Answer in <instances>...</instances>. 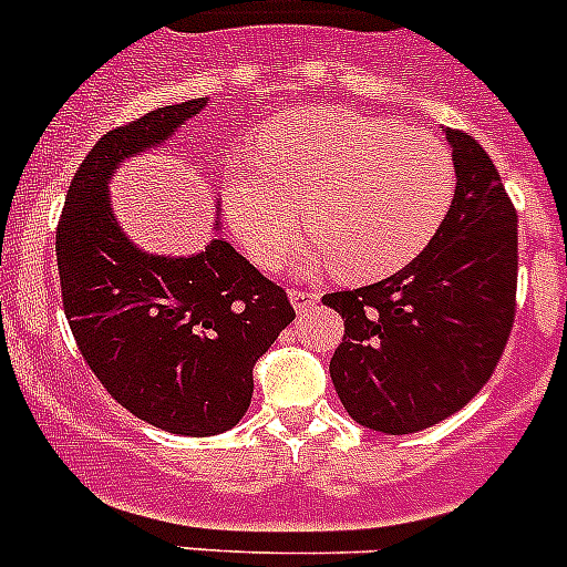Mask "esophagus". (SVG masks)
<instances>
[{"label": "esophagus", "instance_id": "1", "mask_svg": "<svg viewBox=\"0 0 567 567\" xmlns=\"http://www.w3.org/2000/svg\"><path fill=\"white\" fill-rule=\"evenodd\" d=\"M289 300H292V307L298 315L312 312L315 303L320 300L318 292H307V289H289Z\"/></svg>", "mask_w": 567, "mask_h": 567}]
</instances>
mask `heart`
I'll return each instance as SVG.
<instances>
[{"mask_svg": "<svg viewBox=\"0 0 567 567\" xmlns=\"http://www.w3.org/2000/svg\"><path fill=\"white\" fill-rule=\"evenodd\" d=\"M452 150L423 130L360 110L312 107L275 115L255 153H235L221 187L224 218L264 269L312 227L295 267L378 280L412 264L452 213Z\"/></svg>", "mask_w": 567, "mask_h": 567, "instance_id": "heart-1", "label": "heart"}]
</instances>
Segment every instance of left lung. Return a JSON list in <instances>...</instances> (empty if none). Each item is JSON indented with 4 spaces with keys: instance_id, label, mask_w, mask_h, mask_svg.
<instances>
[{
    "instance_id": "obj_1",
    "label": "left lung",
    "mask_w": 567,
    "mask_h": 567,
    "mask_svg": "<svg viewBox=\"0 0 567 567\" xmlns=\"http://www.w3.org/2000/svg\"><path fill=\"white\" fill-rule=\"evenodd\" d=\"M445 138L457 193L432 244L392 278L323 298L346 318L329 363L334 392L372 432H423L460 412L514 323L517 213L488 153L460 130Z\"/></svg>"
}]
</instances>
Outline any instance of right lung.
<instances>
[{
  "instance_id": "add662e5",
  "label": "right lung",
  "mask_w": 567,
  "mask_h": 567,
  "mask_svg": "<svg viewBox=\"0 0 567 567\" xmlns=\"http://www.w3.org/2000/svg\"><path fill=\"white\" fill-rule=\"evenodd\" d=\"M207 102L167 104L110 130L73 175L56 229L64 315L82 358L127 412L184 437L221 434L244 417L255 363L295 320L287 292L235 252L218 221L202 252L155 255L115 218V169L167 144Z\"/></svg>"
}]
</instances>
